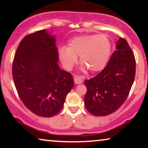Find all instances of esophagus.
<instances>
[{
	"instance_id": "obj_1",
	"label": "esophagus",
	"mask_w": 148,
	"mask_h": 148,
	"mask_svg": "<svg viewBox=\"0 0 148 148\" xmlns=\"http://www.w3.org/2000/svg\"><path fill=\"white\" fill-rule=\"evenodd\" d=\"M74 82H75V83L76 84H82V83L83 82L82 77L81 76H79V75H75V77H74Z\"/></svg>"
}]
</instances>
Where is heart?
Segmentation results:
<instances>
[{
	"mask_svg": "<svg viewBox=\"0 0 148 148\" xmlns=\"http://www.w3.org/2000/svg\"><path fill=\"white\" fill-rule=\"evenodd\" d=\"M112 45L106 35L88 34L75 36L68 42V46H62L58 55L64 67L71 69L79 56L82 70L88 69L90 72L102 71L108 63L112 53Z\"/></svg>",
	"mask_w": 148,
	"mask_h": 148,
	"instance_id": "b5f03b06",
	"label": "heart"
}]
</instances>
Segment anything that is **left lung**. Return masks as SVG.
Wrapping results in <instances>:
<instances>
[{
	"label": "left lung",
	"mask_w": 148,
	"mask_h": 148,
	"mask_svg": "<svg viewBox=\"0 0 148 148\" xmlns=\"http://www.w3.org/2000/svg\"><path fill=\"white\" fill-rule=\"evenodd\" d=\"M134 54L127 40L120 38L105 68L94 77L86 79L84 103L96 116H104L118 110L130 92L135 76Z\"/></svg>",
	"instance_id": "obj_1"
}]
</instances>
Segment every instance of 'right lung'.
Instances as JSON below:
<instances>
[{"instance_id": "obj_1", "label": "right lung", "mask_w": 148, "mask_h": 148, "mask_svg": "<svg viewBox=\"0 0 148 148\" xmlns=\"http://www.w3.org/2000/svg\"><path fill=\"white\" fill-rule=\"evenodd\" d=\"M54 37L43 29L20 42L12 66L17 94L23 104L38 116H53L61 110L74 81L60 69Z\"/></svg>"}]
</instances>
